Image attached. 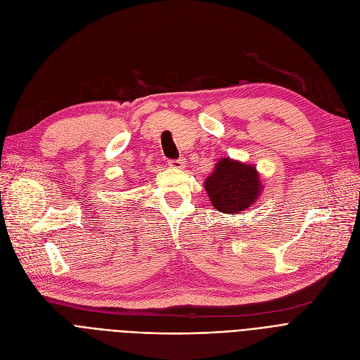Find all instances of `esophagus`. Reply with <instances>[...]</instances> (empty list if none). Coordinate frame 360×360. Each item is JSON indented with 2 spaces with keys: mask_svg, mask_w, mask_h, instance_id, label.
<instances>
[{
  "mask_svg": "<svg viewBox=\"0 0 360 360\" xmlns=\"http://www.w3.org/2000/svg\"><path fill=\"white\" fill-rule=\"evenodd\" d=\"M185 159H175V160H169V166H172L175 169H182L185 167Z\"/></svg>",
  "mask_w": 360,
  "mask_h": 360,
  "instance_id": "obj_1",
  "label": "esophagus"
}]
</instances>
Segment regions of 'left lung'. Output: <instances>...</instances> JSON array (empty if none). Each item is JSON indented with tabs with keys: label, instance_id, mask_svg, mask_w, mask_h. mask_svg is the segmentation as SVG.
I'll use <instances>...</instances> for the list:
<instances>
[{
	"label": "left lung",
	"instance_id": "obj_1",
	"mask_svg": "<svg viewBox=\"0 0 360 360\" xmlns=\"http://www.w3.org/2000/svg\"><path fill=\"white\" fill-rule=\"evenodd\" d=\"M214 209L220 213L238 214L247 210L261 193L255 167L231 159H221L214 172L204 182Z\"/></svg>",
	"mask_w": 360,
	"mask_h": 360
}]
</instances>
